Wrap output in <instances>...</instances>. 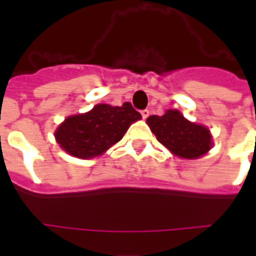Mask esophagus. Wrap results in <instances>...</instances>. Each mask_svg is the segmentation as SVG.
I'll list each match as a JSON object with an SVG mask.
<instances>
[{
    "label": "esophagus",
    "mask_w": 256,
    "mask_h": 256,
    "mask_svg": "<svg viewBox=\"0 0 256 256\" xmlns=\"http://www.w3.org/2000/svg\"><path fill=\"white\" fill-rule=\"evenodd\" d=\"M141 116L144 118V119H146V118L150 116V110H142V111H141Z\"/></svg>",
    "instance_id": "esophagus-1"
}]
</instances>
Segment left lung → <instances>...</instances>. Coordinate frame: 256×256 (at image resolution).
I'll return each instance as SVG.
<instances>
[{
  "label": "left lung",
  "instance_id": "obj_1",
  "mask_svg": "<svg viewBox=\"0 0 256 256\" xmlns=\"http://www.w3.org/2000/svg\"><path fill=\"white\" fill-rule=\"evenodd\" d=\"M158 141L174 155L184 159H198L211 148V134L207 128L186 120L181 112L170 110L164 115L146 119Z\"/></svg>",
  "mask_w": 256,
  "mask_h": 256
}]
</instances>
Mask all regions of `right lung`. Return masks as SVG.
Instances as JSON below:
<instances>
[{
    "mask_svg": "<svg viewBox=\"0 0 256 256\" xmlns=\"http://www.w3.org/2000/svg\"><path fill=\"white\" fill-rule=\"evenodd\" d=\"M138 119L141 114L130 102H124L122 106L98 104L86 114L68 116L54 136L70 155L92 159L120 141L128 126Z\"/></svg>",
    "mask_w": 256,
    "mask_h": 256,
    "instance_id": "obj_1",
    "label": "right lung"
}]
</instances>
